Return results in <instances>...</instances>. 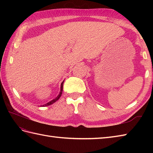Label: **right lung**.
<instances>
[{
    "instance_id": "right-lung-1",
    "label": "right lung",
    "mask_w": 153,
    "mask_h": 153,
    "mask_svg": "<svg viewBox=\"0 0 153 153\" xmlns=\"http://www.w3.org/2000/svg\"><path fill=\"white\" fill-rule=\"evenodd\" d=\"M64 80L63 82H62V83H61V85H60V91L59 94H58V95L56 97V98L53 99L52 100H51V101H49L48 102H47V103H46V104H45V105H41V106H49V105H52V104H53V103H54L56 101H57V100L60 99V97H61L62 93V91H63V83H64Z\"/></svg>"
}]
</instances>
